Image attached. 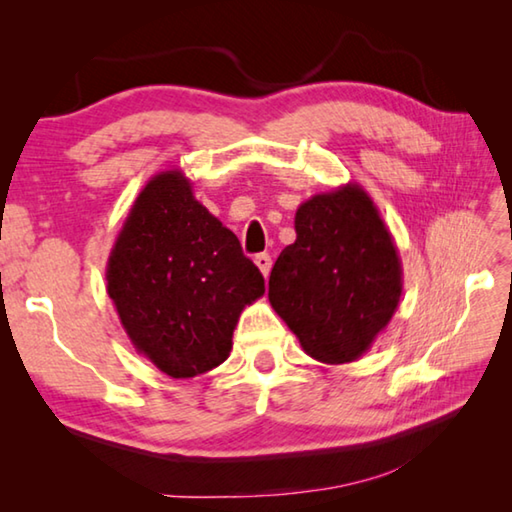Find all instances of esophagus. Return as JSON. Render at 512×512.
Instances as JSON below:
<instances>
[{
	"instance_id": "1",
	"label": "esophagus",
	"mask_w": 512,
	"mask_h": 512,
	"mask_svg": "<svg viewBox=\"0 0 512 512\" xmlns=\"http://www.w3.org/2000/svg\"><path fill=\"white\" fill-rule=\"evenodd\" d=\"M255 264H257L259 271H262V275H264V277H268V273H271V266H273V262H271V255H266V253L257 255V257H255Z\"/></svg>"
}]
</instances>
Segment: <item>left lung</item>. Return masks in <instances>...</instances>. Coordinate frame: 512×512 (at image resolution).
<instances>
[{
	"instance_id": "8db88e82",
	"label": "left lung",
	"mask_w": 512,
	"mask_h": 512,
	"mask_svg": "<svg viewBox=\"0 0 512 512\" xmlns=\"http://www.w3.org/2000/svg\"><path fill=\"white\" fill-rule=\"evenodd\" d=\"M400 298V253L366 189L348 183L298 207L296 241L277 257L268 300L311 359L363 357Z\"/></svg>"
}]
</instances>
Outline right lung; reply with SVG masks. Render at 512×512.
<instances>
[{"label": "right lung", "mask_w": 512, "mask_h": 512, "mask_svg": "<svg viewBox=\"0 0 512 512\" xmlns=\"http://www.w3.org/2000/svg\"><path fill=\"white\" fill-rule=\"evenodd\" d=\"M106 280L135 352L173 379L221 366L241 311L264 296L259 268L180 169L155 173L137 194Z\"/></svg>", "instance_id": "1"}]
</instances>
